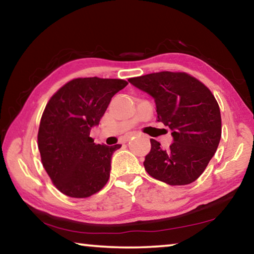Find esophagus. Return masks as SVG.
I'll use <instances>...</instances> for the list:
<instances>
[{
  "mask_svg": "<svg viewBox=\"0 0 254 254\" xmlns=\"http://www.w3.org/2000/svg\"><path fill=\"white\" fill-rule=\"evenodd\" d=\"M135 135V133H131V134H127V136H126V138H124V142H127L128 141V140H130L131 138H132V136H134Z\"/></svg>",
  "mask_w": 254,
  "mask_h": 254,
  "instance_id": "34e87169",
  "label": "esophagus"
}]
</instances>
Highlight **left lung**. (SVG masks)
<instances>
[{"instance_id":"1","label":"left lung","mask_w":254,"mask_h":254,"mask_svg":"<svg viewBox=\"0 0 254 254\" xmlns=\"http://www.w3.org/2000/svg\"><path fill=\"white\" fill-rule=\"evenodd\" d=\"M128 82L155 99L158 122L172 130L170 148L150 139L144 168L156 180L170 185L190 184L206 170L218 148L221 118L211 91L185 72H156Z\"/></svg>"}]
</instances>
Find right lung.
<instances>
[{"instance_id":"1","label":"right lung","mask_w":254,"mask_h":254,"mask_svg":"<svg viewBox=\"0 0 254 254\" xmlns=\"http://www.w3.org/2000/svg\"><path fill=\"white\" fill-rule=\"evenodd\" d=\"M122 79H73L52 96L40 120L38 149L43 166L63 194L88 198L105 187L111 159L121 144H96L90 138Z\"/></svg>"}]
</instances>
